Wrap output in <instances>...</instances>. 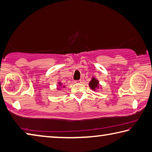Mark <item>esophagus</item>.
Listing matches in <instances>:
<instances>
[{"instance_id": "1", "label": "esophagus", "mask_w": 152, "mask_h": 152, "mask_svg": "<svg viewBox=\"0 0 152 152\" xmlns=\"http://www.w3.org/2000/svg\"><path fill=\"white\" fill-rule=\"evenodd\" d=\"M75 83H81V79H79V80H76L75 81Z\"/></svg>"}]
</instances>
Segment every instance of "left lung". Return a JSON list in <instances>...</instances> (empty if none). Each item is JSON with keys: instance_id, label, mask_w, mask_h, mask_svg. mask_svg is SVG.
Here are the masks:
<instances>
[{"instance_id": "left-lung-1", "label": "left lung", "mask_w": 152, "mask_h": 152, "mask_svg": "<svg viewBox=\"0 0 152 152\" xmlns=\"http://www.w3.org/2000/svg\"><path fill=\"white\" fill-rule=\"evenodd\" d=\"M98 81L95 78H92L91 79V81H90V83H89V87H90L91 89H94V90H96V89L97 88H98Z\"/></svg>"}]
</instances>
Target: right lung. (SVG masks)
<instances>
[{
	"label": "right lung",
	"mask_w": 152,
	"mask_h": 152,
	"mask_svg": "<svg viewBox=\"0 0 152 152\" xmlns=\"http://www.w3.org/2000/svg\"><path fill=\"white\" fill-rule=\"evenodd\" d=\"M60 84V86H61V83H59Z\"/></svg>",
	"instance_id": "obj_1"
}]
</instances>
